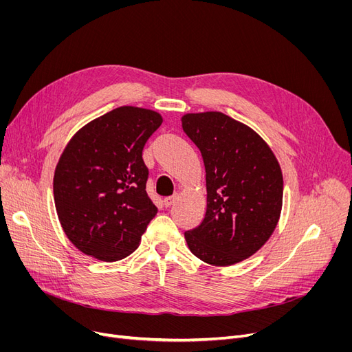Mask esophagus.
I'll return each mask as SVG.
<instances>
[{
	"mask_svg": "<svg viewBox=\"0 0 352 352\" xmlns=\"http://www.w3.org/2000/svg\"><path fill=\"white\" fill-rule=\"evenodd\" d=\"M177 198H178L177 194H174V195H171V197H166V198L162 201L164 206H165V207H171V206L174 204V202L177 201Z\"/></svg>",
	"mask_w": 352,
	"mask_h": 352,
	"instance_id": "obj_1",
	"label": "esophagus"
}]
</instances>
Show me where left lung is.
Masks as SVG:
<instances>
[{
	"mask_svg": "<svg viewBox=\"0 0 352 352\" xmlns=\"http://www.w3.org/2000/svg\"><path fill=\"white\" fill-rule=\"evenodd\" d=\"M206 166L207 211L187 231L190 251L214 267L241 263L272 235L283 208L278 160L252 128L218 111L181 117Z\"/></svg>",
	"mask_w": 352,
	"mask_h": 352,
	"instance_id": "1",
	"label": "left lung"
}]
</instances>
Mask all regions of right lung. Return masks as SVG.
<instances>
[{
	"instance_id": "add662e5",
	"label": "right lung",
	"mask_w": 352,
	"mask_h": 352,
	"mask_svg": "<svg viewBox=\"0 0 352 352\" xmlns=\"http://www.w3.org/2000/svg\"><path fill=\"white\" fill-rule=\"evenodd\" d=\"M162 124L153 109L124 105L72 135L55 166L60 224L85 255L114 263L133 254L157 214L145 191L146 140Z\"/></svg>"
}]
</instances>
